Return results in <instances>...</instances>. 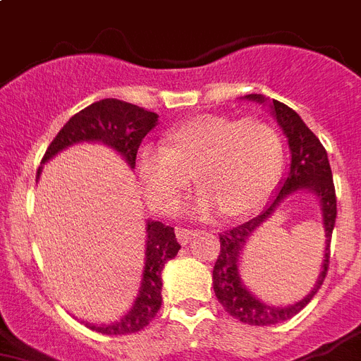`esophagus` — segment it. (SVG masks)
<instances>
[{
  "instance_id": "esophagus-1",
  "label": "esophagus",
  "mask_w": 361,
  "mask_h": 361,
  "mask_svg": "<svg viewBox=\"0 0 361 361\" xmlns=\"http://www.w3.org/2000/svg\"><path fill=\"white\" fill-rule=\"evenodd\" d=\"M195 235V229H183V227H178V229H176V237H178V240H180L181 244H187Z\"/></svg>"
}]
</instances>
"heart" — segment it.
<instances>
[{
	"label": "heart",
	"mask_w": 361,
	"mask_h": 361,
	"mask_svg": "<svg viewBox=\"0 0 361 361\" xmlns=\"http://www.w3.org/2000/svg\"><path fill=\"white\" fill-rule=\"evenodd\" d=\"M165 145L135 157L145 195L161 213L178 207L196 174L202 189L187 205L192 216L250 214L268 202L283 166L281 137L259 119L200 115L172 128Z\"/></svg>",
	"instance_id": "b5f03b06"
}]
</instances>
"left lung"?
Segmentation results:
<instances>
[{"instance_id":"1","label":"left lung","mask_w":361,"mask_h":361,"mask_svg":"<svg viewBox=\"0 0 361 361\" xmlns=\"http://www.w3.org/2000/svg\"><path fill=\"white\" fill-rule=\"evenodd\" d=\"M244 99L268 106L269 114L274 115V119L277 121L283 134L288 139L290 165L284 180L279 181L275 196L271 198V202H268L264 211L259 216L251 218L250 222L233 227L220 235V255H218L213 269V288L214 295L229 316L237 317L238 321L247 323V325L268 326L283 323L299 314L312 301V298L316 295L325 281L330 259V238H332L336 224V190L326 150L323 148L319 139L314 135V132L305 124V121L286 104L275 101V99L269 101L268 97L260 95V93H251ZM299 192L312 194L320 205L322 225L326 237L324 262L317 284L305 298L284 307L280 305L275 307L257 298L247 288L240 275L241 255L250 235L266 219L273 216L274 209L279 204Z\"/></svg>"}]
</instances>
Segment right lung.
Returning <instances> with one entry per match:
<instances>
[{
	"label": "right lung",
	"instance_id": "add662e5",
	"mask_svg": "<svg viewBox=\"0 0 361 361\" xmlns=\"http://www.w3.org/2000/svg\"><path fill=\"white\" fill-rule=\"evenodd\" d=\"M157 117L159 115L154 111H147L119 99H102L93 102L63 124L42 159L36 181L40 180L45 163L51 161L56 154L82 143H101L111 148L134 171L141 141L150 130L156 128ZM145 229H147V240H145L143 274L132 307L126 310V314L110 323L82 321L87 329L106 336L132 334L145 329L161 308L163 268L169 260L178 255L181 246L176 240L174 227L163 226L156 220H147Z\"/></svg>",
	"mask_w": 361,
	"mask_h": 361
}]
</instances>
